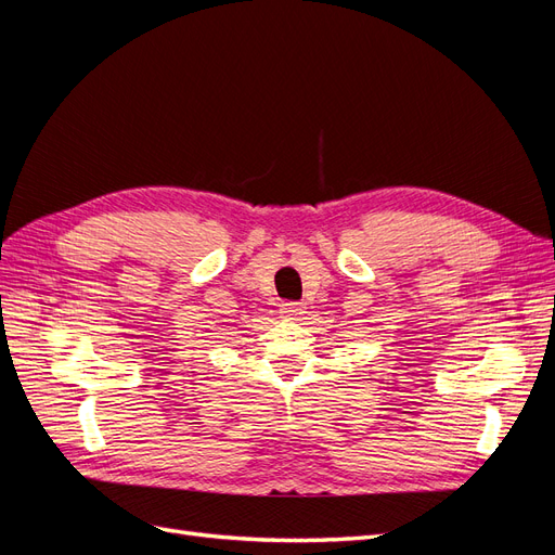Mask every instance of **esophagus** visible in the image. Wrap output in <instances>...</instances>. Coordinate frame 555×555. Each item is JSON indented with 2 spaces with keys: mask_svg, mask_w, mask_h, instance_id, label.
<instances>
[{
  "mask_svg": "<svg viewBox=\"0 0 555 555\" xmlns=\"http://www.w3.org/2000/svg\"><path fill=\"white\" fill-rule=\"evenodd\" d=\"M280 314L284 319H292V322H298V319L306 314V308H304V304H282Z\"/></svg>",
  "mask_w": 555,
  "mask_h": 555,
  "instance_id": "1",
  "label": "esophagus"
}]
</instances>
